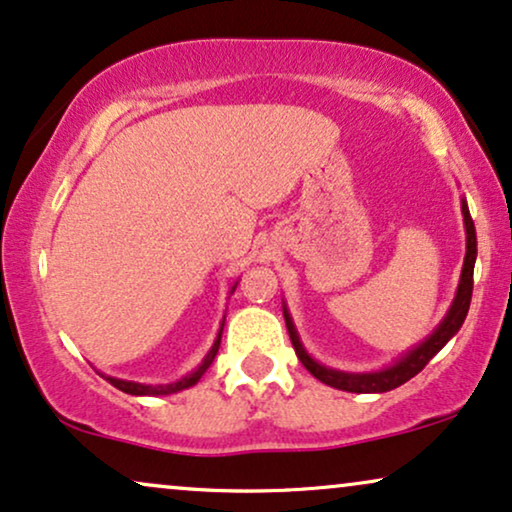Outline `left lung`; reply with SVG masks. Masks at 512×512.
<instances>
[{"label":"left lung","instance_id":"left-lung-1","mask_svg":"<svg viewBox=\"0 0 512 512\" xmlns=\"http://www.w3.org/2000/svg\"><path fill=\"white\" fill-rule=\"evenodd\" d=\"M461 212H463V224H465V260H463V271H461V281H458V290L454 302H451L449 312L442 319V323L432 331L430 338H425L418 347L409 349L399 361H394L392 366L383 368V371H373V373H345V371H335V368H326L321 366L319 361H314L307 354V349L302 347L300 335L295 331V323L290 319L288 309L283 307V316H286V326L290 333V342H293L297 359L302 361V366L307 368L309 373L314 375L316 380L321 383L335 387V390H345V392H357V394H371V392H390L394 387L404 385L406 380H411L413 375H418L423 371L425 364L435 357V354L442 349L446 342H449L454 335L461 331L465 316H468L470 309V297H472V271H475V260H477V236H475V224H472L468 203H461Z\"/></svg>","mask_w":512,"mask_h":512}]
</instances>
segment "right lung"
<instances>
[{"label":"right lung","mask_w":512,"mask_h":512,"mask_svg":"<svg viewBox=\"0 0 512 512\" xmlns=\"http://www.w3.org/2000/svg\"><path fill=\"white\" fill-rule=\"evenodd\" d=\"M234 290H236V286L231 288V293H234ZM222 331H224V323H222V328H219L217 340H215V345H212V349L208 352V357L200 361V366L196 368V371L186 373L184 378L177 380V383H170V385H144V383H132V380L111 378V375H103V378H106L108 383H111L113 387H118V390L127 392V394H137V397H158V394H174V392H181V390H186V387L196 385L198 380L203 378V373L208 371L212 361H215L217 352H219V342H222Z\"/></svg>","instance_id":"1"}]
</instances>
